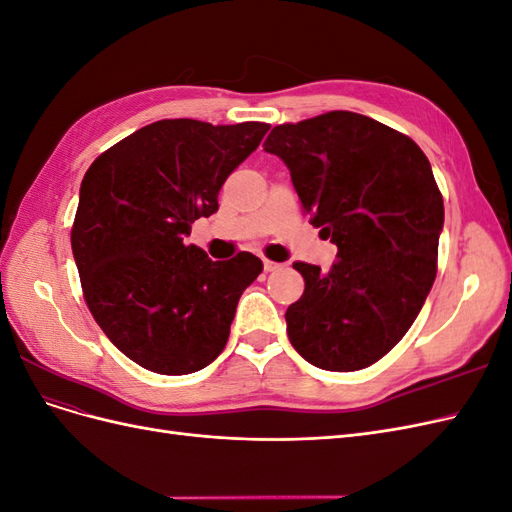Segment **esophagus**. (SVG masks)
<instances>
[{
  "mask_svg": "<svg viewBox=\"0 0 512 512\" xmlns=\"http://www.w3.org/2000/svg\"><path fill=\"white\" fill-rule=\"evenodd\" d=\"M262 267H265V271L267 273H271V271H275V269H280V265H277V262H273V260H262Z\"/></svg>",
  "mask_w": 512,
  "mask_h": 512,
  "instance_id": "esophagus-1",
  "label": "esophagus"
}]
</instances>
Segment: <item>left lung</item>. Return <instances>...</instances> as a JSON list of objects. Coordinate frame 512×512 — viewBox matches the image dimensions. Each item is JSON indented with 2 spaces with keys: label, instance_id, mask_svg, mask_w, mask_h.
Instances as JSON below:
<instances>
[{
  "label": "left lung",
  "instance_id": "obj_1",
  "mask_svg": "<svg viewBox=\"0 0 512 512\" xmlns=\"http://www.w3.org/2000/svg\"><path fill=\"white\" fill-rule=\"evenodd\" d=\"M265 151L288 170L309 222L337 245L331 271L294 262L303 297L288 337L327 371L374 365L408 333L436 280L442 194L412 138L350 111L275 126Z\"/></svg>",
  "mask_w": 512,
  "mask_h": 512
}]
</instances>
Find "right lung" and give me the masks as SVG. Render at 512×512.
<instances>
[{
    "instance_id": "1",
    "label": "right lung",
    "mask_w": 512,
    "mask_h": 512,
    "mask_svg": "<svg viewBox=\"0 0 512 512\" xmlns=\"http://www.w3.org/2000/svg\"><path fill=\"white\" fill-rule=\"evenodd\" d=\"M269 126L162 119L94 160L81 183L72 254L91 316L141 367L185 376L224 350L243 290L262 260H211L185 243L218 211L224 181Z\"/></svg>"
}]
</instances>
